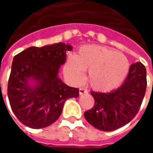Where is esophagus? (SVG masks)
I'll return each instance as SVG.
<instances>
[{
    "instance_id": "34e87169",
    "label": "esophagus",
    "mask_w": 153,
    "mask_h": 153,
    "mask_svg": "<svg viewBox=\"0 0 153 153\" xmlns=\"http://www.w3.org/2000/svg\"><path fill=\"white\" fill-rule=\"evenodd\" d=\"M79 93L80 95H82V94H83V93H88V91H87L85 88H79Z\"/></svg>"
}]
</instances>
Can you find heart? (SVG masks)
Returning <instances> with one entry per match:
<instances>
[{"mask_svg":"<svg viewBox=\"0 0 153 153\" xmlns=\"http://www.w3.org/2000/svg\"><path fill=\"white\" fill-rule=\"evenodd\" d=\"M128 70L129 62L124 54L97 45L84 46L75 56H69L64 69L65 75L75 83H82L83 71H88V82L99 92H109L118 88Z\"/></svg>","mask_w":153,"mask_h":153,"instance_id":"obj_1","label":"heart"}]
</instances>
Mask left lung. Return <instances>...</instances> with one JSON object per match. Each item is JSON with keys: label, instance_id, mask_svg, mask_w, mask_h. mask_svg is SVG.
I'll list each match as a JSON object with an SVG mask.
<instances>
[{"label": "left lung", "instance_id": "left-lung-1", "mask_svg": "<svg viewBox=\"0 0 153 153\" xmlns=\"http://www.w3.org/2000/svg\"><path fill=\"white\" fill-rule=\"evenodd\" d=\"M147 88V71L141 63L132 64L127 78L110 93L91 92L95 104L84 112L87 121L97 129L112 131L127 125L137 115Z\"/></svg>", "mask_w": 153, "mask_h": 153}]
</instances>
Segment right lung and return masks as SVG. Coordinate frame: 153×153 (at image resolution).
<instances>
[{
    "label": "right lung",
    "mask_w": 153,
    "mask_h": 153,
    "mask_svg": "<svg viewBox=\"0 0 153 153\" xmlns=\"http://www.w3.org/2000/svg\"><path fill=\"white\" fill-rule=\"evenodd\" d=\"M71 50L70 45L59 42L28 47L14 57L7 94L22 124L33 128L49 126L60 117L65 102L79 97V88L58 77L66 51Z\"/></svg>",
    "instance_id": "add662e5"
}]
</instances>
